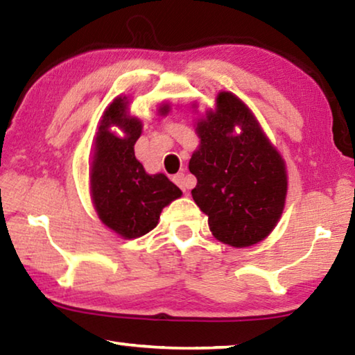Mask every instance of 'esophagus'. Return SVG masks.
Wrapping results in <instances>:
<instances>
[{"label": "esophagus", "mask_w": 355, "mask_h": 355, "mask_svg": "<svg viewBox=\"0 0 355 355\" xmlns=\"http://www.w3.org/2000/svg\"><path fill=\"white\" fill-rule=\"evenodd\" d=\"M172 180H173V183H175L180 189L182 191H186L188 189V180H186V177H184V173H177V175H173L172 177Z\"/></svg>", "instance_id": "obj_1"}]
</instances>
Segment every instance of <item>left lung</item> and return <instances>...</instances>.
Here are the masks:
<instances>
[{
    "label": "left lung",
    "mask_w": 355,
    "mask_h": 355,
    "mask_svg": "<svg viewBox=\"0 0 355 355\" xmlns=\"http://www.w3.org/2000/svg\"><path fill=\"white\" fill-rule=\"evenodd\" d=\"M238 124L242 133L235 137ZM200 147L189 171L197 184L192 199L208 216L213 235L233 248L266 238L285 205L286 171L260 125L241 100L218 95V110L197 123Z\"/></svg>",
    "instance_id": "8db88e82"
}]
</instances>
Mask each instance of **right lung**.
Instances as JSON below:
<instances>
[{
  "label": "right lung",
  "instance_id": "1",
  "mask_svg": "<svg viewBox=\"0 0 355 355\" xmlns=\"http://www.w3.org/2000/svg\"><path fill=\"white\" fill-rule=\"evenodd\" d=\"M167 110L166 105L161 112ZM112 124L123 128L128 136L111 134ZM141 131V120L127 117V101L119 97L106 110L95 137L91 175L94 205L103 224L127 239L153 230L161 209L182 196L164 173L148 175L136 159L135 144Z\"/></svg>",
  "mask_w": 355,
  "mask_h": 355
}]
</instances>
